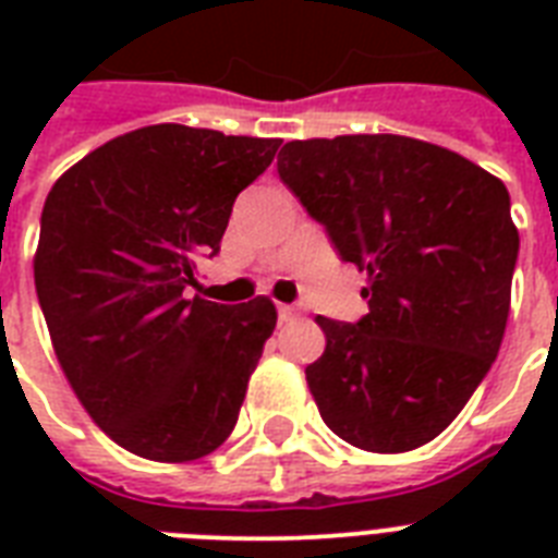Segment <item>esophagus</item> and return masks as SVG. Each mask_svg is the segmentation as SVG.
I'll return each instance as SVG.
<instances>
[{"label":"esophagus","mask_w":558,"mask_h":558,"mask_svg":"<svg viewBox=\"0 0 558 558\" xmlns=\"http://www.w3.org/2000/svg\"><path fill=\"white\" fill-rule=\"evenodd\" d=\"M278 315H280V322H289V318H295L298 310L289 304H278Z\"/></svg>","instance_id":"esophagus-1"}]
</instances>
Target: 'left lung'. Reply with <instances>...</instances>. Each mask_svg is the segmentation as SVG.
<instances>
[{"mask_svg":"<svg viewBox=\"0 0 558 558\" xmlns=\"http://www.w3.org/2000/svg\"><path fill=\"white\" fill-rule=\"evenodd\" d=\"M278 173L367 271L362 322L315 318L327 348L306 385L322 420L356 449H420L501 350L519 257L510 193L460 153L390 133L289 142Z\"/></svg>","mask_w":558,"mask_h":558,"instance_id":"left-lung-1","label":"left lung"}]
</instances>
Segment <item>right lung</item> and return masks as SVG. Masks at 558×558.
Instances as JSON below:
<instances>
[{
    "instance_id": "add662e5",
    "label": "right lung",
    "mask_w": 558,
    "mask_h": 558,
    "mask_svg": "<svg viewBox=\"0 0 558 558\" xmlns=\"http://www.w3.org/2000/svg\"><path fill=\"white\" fill-rule=\"evenodd\" d=\"M278 147L153 124L100 144L48 191L34 283L51 348L86 414L138 458L187 463L234 432L278 310L185 289Z\"/></svg>"
}]
</instances>
